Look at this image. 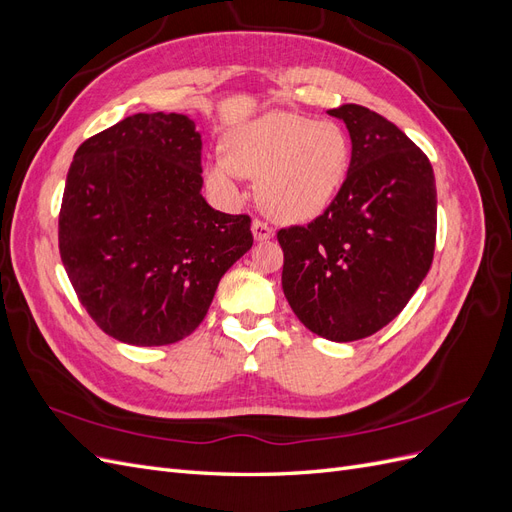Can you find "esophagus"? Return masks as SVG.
Wrapping results in <instances>:
<instances>
[{
    "instance_id": "34e87169",
    "label": "esophagus",
    "mask_w": 512,
    "mask_h": 512,
    "mask_svg": "<svg viewBox=\"0 0 512 512\" xmlns=\"http://www.w3.org/2000/svg\"><path fill=\"white\" fill-rule=\"evenodd\" d=\"M252 232H254L256 241H267V239L273 237V228L267 222H262L258 218L252 222Z\"/></svg>"
}]
</instances>
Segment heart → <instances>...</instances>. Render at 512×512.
Masks as SVG:
<instances>
[{
  "instance_id": "heart-1",
  "label": "heart",
  "mask_w": 512,
  "mask_h": 512,
  "mask_svg": "<svg viewBox=\"0 0 512 512\" xmlns=\"http://www.w3.org/2000/svg\"><path fill=\"white\" fill-rule=\"evenodd\" d=\"M226 156L207 164V177L224 194H239V179L262 177L260 198L280 220L303 222L331 205L350 166V138L335 121L271 113L228 138Z\"/></svg>"
}]
</instances>
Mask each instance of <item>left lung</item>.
I'll return each instance as SVG.
<instances>
[{
    "label": "left lung",
    "mask_w": 512,
    "mask_h": 512,
    "mask_svg": "<svg viewBox=\"0 0 512 512\" xmlns=\"http://www.w3.org/2000/svg\"><path fill=\"white\" fill-rule=\"evenodd\" d=\"M329 115L350 132L348 175L316 220L277 232L282 288L309 331L354 342L386 327L425 280L436 250V177L389 119L359 104Z\"/></svg>",
    "instance_id": "obj_1"
}]
</instances>
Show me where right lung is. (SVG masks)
I'll list each match as a JSON object with an SVG mask.
<instances>
[{
  "label": "right lung",
  "instance_id": "obj_1",
  "mask_svg": "<svg viewBox=\"0 0 512 512\" xmlns=\"http://www.w3.org/2000/svg\"><path fill=\"white\" fill-rule=\"evenodd\" d=\"M203 141L177 113H136L76 149L59 211V254L98 327L166 346L203 318L222 275L250 250V215L200 194Z\"/></svg>",
  "mask_w": 512,
  "mask_h": 512
}]
</instances>
